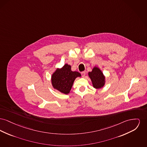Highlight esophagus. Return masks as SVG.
<instances>
[{"label":"esophagus","instance_id":"34e87169","mask_svg":"<svg viewBox=\"0 0 147 147\" xmlns=\"http://www.w3.org/2000/svg\"><path fill=\"white\" fill-rule=\"evenodd\" d=\"M82 77H84L85 76H86V71H83L82 72Z\"/></svg>","mask_w":147,"mask_h":147}]
</instances>
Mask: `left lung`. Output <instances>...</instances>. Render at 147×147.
<instances>
[{
    "mask_svg": "<svg viewBox=\"0 0 147 147\" xmlns=\"http://www.w3.org/2000/svg\"><path fill=\"white\" fill-rule=\"evenodd\" d=\"M88 76L90 79L93 86L95 89L102 88L105 84V77L102 70L95 66L91 71L88 73Z\"/></svg>",
    "mask_w": 147,
    "mask_h": 147,
    "instance_id": "obj_1",
    "label": "left lung"
}]
</instances>
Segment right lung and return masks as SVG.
Instances as JSON below:
<instances>
[{"mask_svg":"<svg viewBox=\"0 0 147 147\" xmlns=\"http://www.w3.org/2000/svg\"><path fill=\"white\" fill-rule=\"evenodd\" d=\"M81 74L77 71H72L71 66L65 64L61 68H57L52 74L51 83L54 89L64 94H68L75 79L81 77Z\"/></svg>","mask_w":147,"mask_h":147,"instance_id":"right-lung-1","label":"right lung"}]
</instances>
